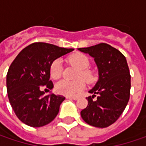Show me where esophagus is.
Listing matches in <instances>:
<instances>
[{"label":"esophagus","mask_w":146,"mask_h":146,"mask_svg":"<svg viewBox=\"0 0 146 146\" xmlns=\"http://www.w3.org/2000/svg\"><path fill=\"white\" fill-rule=\"evenodd\" d=\"M78 96H67V99H71V100H78Z\"/></svg>","instance_id":"1"}]
</instances>
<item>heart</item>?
<instances>
[{"label": "heart", "instance_id": "heart-1", "mask_svg": "<svg viewBox=\"0 0 146 146\" xmlns=\"http://www.w3.org/2000/svg\"><path fill=\"white\" fill-rule=\"evenodd\" d=\"M69 62L75 67H77L79 71L76 75V78H83L86 82H91L93 79L92 74L88 69L90 67V60L89 58L82 54L76 53L72 55L69 57ZM62 73V64L61 59H56L52 62L50 67V74L53 79H58ZM85 87L84 82L82 79H77L74 81L68 80H61L56 84V90L64 96H73L78 93H80Z\"/></svg>", "mask_w": 146, "mask_h": 146}]
</instances>
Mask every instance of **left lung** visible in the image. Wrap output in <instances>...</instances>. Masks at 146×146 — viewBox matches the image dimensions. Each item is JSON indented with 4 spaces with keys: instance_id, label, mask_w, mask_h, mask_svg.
<instances>
[{
    "instance_id": "left-lung-1",
    "label": "left lung",
    "mask_w": 146,
    "mask_h": 146,
    "mask_svg": "<svg viewBox=\"0 0 146 146\" xmlns=\"http://www.w3.org/2000/svg\"><path fill=\"white\" fill-rule=\"evenodd\" d=\"M78 50L94 58L99 73L98 81L89 91L94 95L88 97V106L81 111V117L91 126L106 128L118 119L129 100L131 76L127 60L118 50L106 43Z\"/></svg>"
}]
</instances>
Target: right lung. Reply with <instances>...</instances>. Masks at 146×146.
<instances>
[{"label": "right lung", "mask_w": 146, "mask_h": 146, "mask_svg": "<svg viewBox=\"0 0 146 146\" xmlns=\"http://www.w3.org/2000/svg\"><path fill=\"white\" fill-rule=\"evenodd\" d=\"M73 49L36 42L23 49L12 62L7 74V90L10 104L18 119L34 127H42L56 117L65 100L63 96L45 95L40 86L53 88L50 67L53 61Z\"/></svg>", "instance_id": "right-lung-1"}]
</instances>
